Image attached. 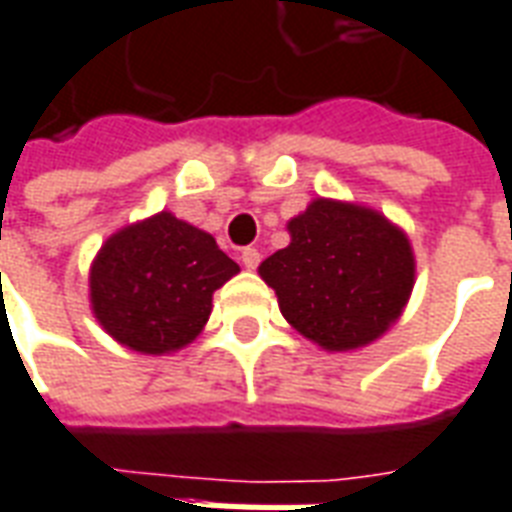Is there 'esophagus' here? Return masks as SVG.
<instances>
[{
  "label": "esophagus",
  "instance_id": "1",
  "mask_svg": "<svg viewBox=\"0 0 512 512\" xmlns=\"http://www.w3.org/2000/svg\"><path fill=\"white\" fill-rule=\"evenodd\" d=\"M240 261H242V267H245V270H256V267H259L261 256H259V251H256V248H242Z\"/></svg>",
  "mask_w": 512,
  "mask_h": 512
}]
</instances>
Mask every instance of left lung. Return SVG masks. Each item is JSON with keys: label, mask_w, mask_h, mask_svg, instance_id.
<instances>
[{"label": "left lung", "mask_w": 512, "mask_h": 512, "mask_svg": "<svg viewBox=\"0 0 512 512\" xmlns=\"http://www.w3.org/2000/svg\"><path fill=\"white\" fill-rule=\"evenodd\" d=\"M291 242L261 261L280 313L329 353L375 343L416 286L407 234L367 205L318 197L286 224Z\"/></svg>", "instance_id": "obj_1"}]
</instances>
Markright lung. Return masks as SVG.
Returning <instances> with one entry per match:
<instances>
[{
	"mask_svg": "<svg viewBox=\"0 0 512 512\" xmlns=\"http://www.w3.org/2000/svg\"><path fill=\"white\" fill-rule=\"evenodd\" d=\"M237 272L213 234L161 210L99 248L88 272L91 313L129 351L175 353L197 340L213 294Z\"/></svg>",
	"mask_w": 512,
	"mask_h": 512,
	"instance_id": "add662e5",
	"label": "right lung"
}]
</instances>
